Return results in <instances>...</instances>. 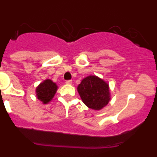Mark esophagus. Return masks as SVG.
Returning <instances> with one entry per match:
<instances>
[{
	"label": "esophagus",
	"mask_w": 157,
	"mask_h": 157,
	"mask_svg": "<svg viewBox=\"0 0 157 157\" xmlns=\"http://www.w3.org/2000/svg\"><path fill=\"white\" fill-rule=\"evenodd\" d=\"M71 83H72L71 80H67V81H66V84H67V85H71Z\"/></svg>",
	"instance_id": "34e87169"
}]
</instances>
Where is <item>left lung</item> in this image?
Segmentation results:
<instances>
[{"instance_id":"1","label":"left lung","mask_w":157,"mask_h":157,"mask_svg":"<svg viewBox=\"0 0 157 157\" xmlns=\"http://www.w3.org/2000/svg\"><path fill=\"white\" fill-rule=\"evenodd\" d=\"M77 90L83 103L94 110L102 109L111 99L109 84L98 76L83 78Z\"/></svg>"}]
</instances>
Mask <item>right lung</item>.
<instances>
[{"label":"right lung","mask_w":157,"mask_h":157,"mask_svg":"<svg viewBox=\"0 0 157 157\" xmlns=\"http://www.w3.org/2000/svg\"><path fill=\"white\" fill-rule=\"evenodd\" d=\"M57 86L50 79H46L36 88V95L37 99L43 104H48L52 101L57 90Z\"/></svg>","instance_id":"add662e5"}]
</instances>
